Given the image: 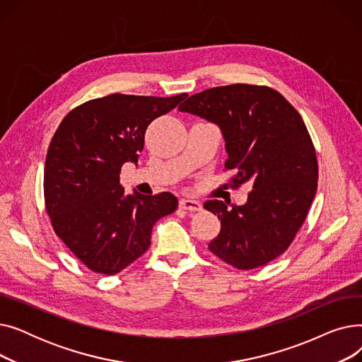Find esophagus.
Instances as JSON below:
<instances>
[{"label": "esophagus", "instance_id": "1", "mask_svg": "<svg viewBox=\"0 0 362 362\" xmlns=\"http://www.w3.org/2000/svg\"><path fill=\"white\" fill-rule=\"evenodd\" d=\"M179 206L183 208L186 211H201L202 210V204L195 199H180Z\"/></svg>", "mask_w": 362, "mask_h": 362}]
</instances>
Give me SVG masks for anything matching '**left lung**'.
<instances>
[{"instance_id": "8db88e82", "label": "left lung", "mask_w": 362, "mask_h": 362, "mask_svg": "<svg viewBox=\"0 0 362 362\" xmlns=\"http://www.w3.org/2000/svg\"><path fill=\"white\" fill-rule=\"evenodd\" d=\"M179 111L217 124L226 142L224 167L238 187L251 182L243 205L204 208L221 221L210 251L239 270H252L289 248L317 192L315 149L299 112L269 86L235 83L189 97Z\"/></svg>"}]
</instances>
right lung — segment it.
<instances>
[{
	"instance_id": "obj_1",
	"label": "right lung",
	"mask_w": 362,
	"mask_h": 362,
	"mask_svg": "<svg viewBox=\"0 0 362 362\" xmlns=\"http://www.w3.org/2000/svg\"><path fill=\"white\" fill-rule=\"evenodd\" d=\"M186 97L111 93L73 108L55 130L44 170L45 208L55 235L89 270H124L149 248L152 226L176 211L170 192L124 194L120 170L138 163L149 123Z\"/></svg>"
}]
</instances>
